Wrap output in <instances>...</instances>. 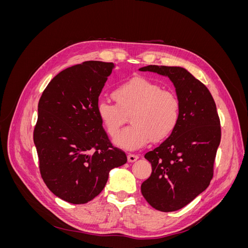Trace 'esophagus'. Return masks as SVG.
<instances>
[{
  "mask_svg": "<svg viewBox=\"0 0 248 248\" xmlns=\"http://www.w3.org/2000/svg\"><path fill=\"white\" fill-rule=\"evenodd\" d=\"M127 158H128L129 162H133V161H136L139 158V155L128 153V155H127Z\"/></svg>",
  "mask_w": 248,
  "mask_h": 248,
  "instance_id": "1",
  "label": "esophagus"
}]
</instances>
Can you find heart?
<instances>
[{
  "label": "heart",
  "instance_id": "obj_1",
  "mask_svg": "<svg viewBox=\"0 0 248 248\" xmlns=\"http://www.w3.org/2000/svg\"><path fill=\"white\" fill-rule=\"evenodd\" d=\"M112 97L117 104L106 99L97 102L96 112L104 128L115 138L130 114L131 125L119 134L118 146L137 150L152 140H161L176 129L180 120V100L170 90L161 89L156 81L133 77L118 85Z\"/></svg>",
  "mask_w": 248,
  "mask_h": 248
}]
</instances>
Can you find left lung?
I'll use <instances>...</instances> for the list:
<instances>
[{"label":"left lung","mask_w":248,"mask_h":248,"mask_svg":"<svg viewBox=\"0 0 248 248\" xmlns=\"http://www.w3.org/2000/svg\"><path fill=\"white\" fill-rule=\"evenodd\" d=\"M140 70L168 77L181 106L176 129L145 154L152 172L140 186L142 197L154 209L176 211L204 191L213 178L220 120L208 88L182 67L149 65Z\"/></svg>","instance_id":"1"}]
</instances>
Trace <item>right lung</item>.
<instances>
[{
  "instance_id": "right-lung-1",
  "label": "right lung",
  "mask_w": 248,
  "mask_h": 248,
  "mask_svg": "<svg viewBox=\"0 0 248 248\" xmlns=\"http://www.w3.org/2000/svg\"><path fill=\"white\" fill-rule=\"evenodd\" d=\"M114 63L87 61L52 78L39 99L33 139L41 178L71 204H86L102 191L111 169L127 156L112 146L96 112Z\"/></svg>"
}]
</instances>
